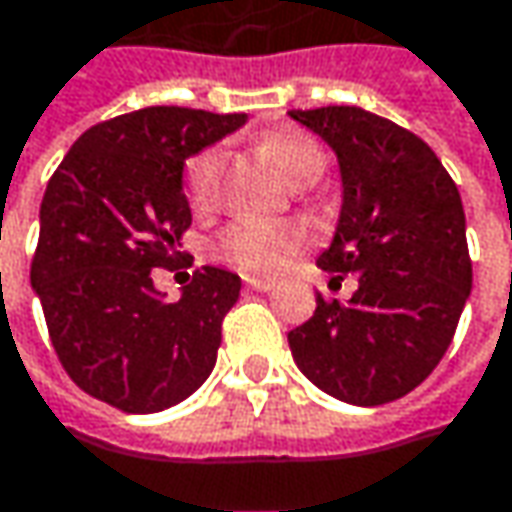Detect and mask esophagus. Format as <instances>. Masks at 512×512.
I'll return each mask as SVG.
<instances>
[{"mask_svg":"<svg viewBox=\"0 0 512 512\" xmlns=\"http://www.w3.org/2000/svg\"><path fill=\"white\" fill-rule=\"evenodd\" d=\"M246 287L257 293H269L275 287V278H246Z\"/></svg>","mask_w":512,"mask_h":512,"instance_id":"1","label":"esophagus"}]
</instances>
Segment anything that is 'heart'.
I'll return each mask as SVG.
<instances>
[{
	"label": "heart",
	"mask_w": 512,
	"mask_h": 512,
	"mask_svg": "<svg viewBox=\"0 0 512 512\" xmlns=\"http://www.w3.org/2000/svg\"><path fill=\"white\" fill-rule=\"evenodd\" d=\"M266 155L272 163L293 181L319 178L325 169V155L313 137L302 131L284 128L263 140ZM219 169H222V149L210 146L193 155L184 166V196L193 210H210L216 202L219 187ZM302 246V234L281 222L266 219H237L222 234V252L231 257L237 266L252 272H278L284 269Z\"/></svg>",
	"instance_id": "obj_1"
}]
</instances>
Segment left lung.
<instances>
[{"label": "left lung", "mask_w": 512, "mask_h": 512, "mask_svg": "<svg viewBox=\"0 0 512 512\" xmlns=\"http://www.w3.org/2000/svg\"><path fill=\"white\" fill-rule=\"evenodd\" d=\"M340 163L343 205L319 269L357 275L349 302H325L287 334L322 393L375 407L416 390L442 360L472 293L466 213L425 140L363 108L290 111Z\"/></svg>", "instance_id": "left-lung-1"}]
</instances>
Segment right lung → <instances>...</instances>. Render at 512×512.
I'll return each instance as SVG.
<instances>
[{
  "mask_svg": "<svg viewBox=\"0 0 512 512\" xmlns=\"http://www.w3.org/2000/svg\"><path fill=\"white\" fill-rule=\"evenodd\" d=\"M246 125V114L143 108L84 131L40 202L31 287L67 375L125 413H158L213 372L240 275L205 266L166 302L169 266L193 213L184 163Z\"/></svg>",
  "mask_w": 512,
  "mask_h": 512,
  "instance_id": "add662e5",
  "label": "right lung"
}]
</instances>
